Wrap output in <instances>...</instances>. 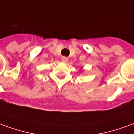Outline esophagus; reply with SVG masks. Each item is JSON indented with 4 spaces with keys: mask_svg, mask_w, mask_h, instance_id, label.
<instances>
[{
    "mask_svg": "<svg viewBox=\"0 0 134 134\" xmlns=\"http://www.w3.org/2000/svg\"><path fill=\"white\" fill-rule=\"evenodd\" d=\"M61 61L62 62H64V63H67V62H68V58L66 57H62Z\"/></svg>",
    "mask_w": 134,
    "mask_h": 134,
    "instance_id": "esophagus-1",
    "label": "esophagus"
}]
</instances>
